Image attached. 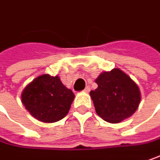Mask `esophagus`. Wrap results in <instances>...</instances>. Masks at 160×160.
<instances>
[{
    "label": "esophagus",
    "mask_w": 160,
    "mask_h": 160,
    "mask_svg": "<svg viewBox=\"0 0 160 160\" xmlns=\"http://www.w3.org/2000/svg\"><path fill=\"white\" fill-rule=\"evenodd\" d=\"M84 92H90V87H89V86H86V87L84 88Z\"/></svg>",
    "instance_id": "34e87169"
}]
</instances>
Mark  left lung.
I'll return each instance as SVG.
<instances>
[{
	"label": "left lung",
	"instance_id": "obj_1",
	"mask_svg": "<svg viewBox=\"0 0 160 160\" xmlns=\"http://www.w3.org/2000/svg\"><path fill=\"white\" fill-rule=\"evenodd\" d=\"M98 87L90 92L95 112L102 120L118 123L131 117L140 105L138 84L119 68L101 73L95 79Z\"/></svg>",
	"mask_w": 160,
	"mask_h": 160
}]
</instances>
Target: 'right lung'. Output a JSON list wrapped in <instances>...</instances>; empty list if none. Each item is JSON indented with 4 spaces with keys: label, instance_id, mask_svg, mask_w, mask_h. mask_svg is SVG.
Returning a JSON list of instances; mask_svg holds the SVG:
<instances>
[{
    "label": "right lung",
    "instance_id": "right-lung-1",
    "mask_svg": "<svg viewBox=\"0 0 160 160\" xmlns=\"http://www.w3.org/2000/svg\"><path fill=\"white\" fill-rule=\"evenodd\" d=\"M75 94L60 81L58 76H38L21 92V102L28 112L46 123L62 120L70 110Z\"/></svg>",
    "mask_w": 160,
    "mask_h": 160
}]
</instances>
